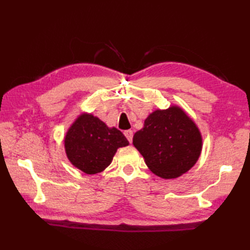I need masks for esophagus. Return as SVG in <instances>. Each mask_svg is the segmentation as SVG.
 Here are the masks:
<instances>
[{"label": "esophagus", "instance_id": "1", "mask_svg": "<svg viewBox=\"0 0 250 250\" xmlns=\"http://www.w3.org/2000/svg\"><path fill=\"white\" fill-rule=\"evenodd\" d=\"M125 135L126 139H128V141L131 143L132 139H133V131H132V130H126V131H125Z\"/></svg>", "mask_w": 250, "mask_h": 250}]
</instances>
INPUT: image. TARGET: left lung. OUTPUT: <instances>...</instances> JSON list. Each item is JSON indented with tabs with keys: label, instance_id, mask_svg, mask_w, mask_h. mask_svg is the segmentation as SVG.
<instances>
[{
	"label": "left lung",
	"instance_id": "1",
	"mask_svg": "<svg viewBox=\"0 0 250 250\" xmlns=\"http://www.w3.org/2000/svg\"><path fill=\"white\" fill-rule=\"evenodd\" d=\"M133 145L150 171L163 179L187 173L198 162L203 139L193 119L178 105L158 108L135 132Z\"/></svg>",
	"mask_w": 250,
	"mask_h": 250
}]
</instances>
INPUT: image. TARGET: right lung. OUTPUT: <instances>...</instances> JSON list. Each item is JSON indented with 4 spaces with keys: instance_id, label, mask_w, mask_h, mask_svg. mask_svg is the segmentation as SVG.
<instances>
[{
    "instance_id": "right-lung-1",
    "label": "right lung",
    "mask_w": 250,
    "mask_h": 250,
    "mask_svg": "<svg viewBox=\"0 0 250 250\" xmlns=\"http://www.w3.org/2000/svg\"><path fill=\"white\" fill-rule=\"evenodd\" d=\"M129 141L115 126L90 113H82L64 136L66 157L74 167L88 175L103 172L113 161L117 149Z\"/></svg>"
}]
</instances>
